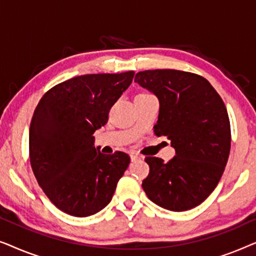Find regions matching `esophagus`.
I'll return each mask as SVG.
<instances>
[{
	"label": "esophagus",
	"mask_w": 256,
	"mask_h": 256,
	"mask_svg": "<svg viewBox=\"0 0 256 256\" xmlns=\"http://www.w3.org/2000/svg\"><path fill=\"white\" fill-rule=\"evenodd\" d=\"M130 158H132V162H136V160H138L141 157L138 155H130Z\"/></svg>",
	"instance_id": "34e87169"
}]
</instances>
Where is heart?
<instances>
[{"label": "heart", "mask_w": 256, "mask_h": 256, "mask_svg": "<svg viewBox=\"0 0 256 256\" xmlns=\"http://www.w3.org/2000/svg\"><path fill=\"white\" fill-rule=\"evenodd\" d=\"M141 94H146V93H141Z\"/></svg>", "instance_id": "1"}]
</instances>
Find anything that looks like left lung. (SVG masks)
<instances>
[{"label":"left lung","instance_id":"left-lung-1","mask_svg":"<svg viewBox=\"0 0 256 256\" xmlns=\"http://www.w3.org/2000/svg\"><path fill=\"white\" fill-rule=\"evenodd\" d=\"M160 100L156 136H166L176 156L164 163L148 156L149 174L142 188L150 200L170 211L202 204L218 185L230 150L225 104L202 76L180 70H148L135 76Z\"/></svg>","mask_w":256,"mask_h":256}]
</instances>
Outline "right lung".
Segmentation results:
<instances>
[{"mask_svg":"<svg viewBox=\"0 0 256 256\" xmlns=\"http://www.w3.org/2000/svg\"><path fill=\"white\" fill-rule=\"evenodd\" d=\"M135 72L74 76L42 96L29 130V156L36 180L48 198L68 214L88 216L112 200L130 163L124 152L104 155L94 132L128 88Z\"/></svg>","mask_w":256,"mask_h":256,"instance_id":"add662e5","label":"right lung"}]
</instances>
